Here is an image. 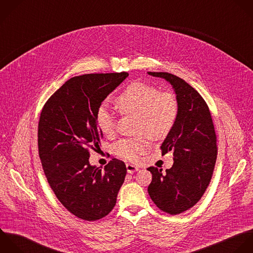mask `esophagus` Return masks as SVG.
<instances>
[{"mask_svg":"<svg viewBox=\"0 0 253 253\" xmlns=\"http://www.w3.org/2000/svg\"><path fill=\"white\" fill-rule=\"evenodd\" d=\"M126 169H127V171L129 173H133V172L139 170V168L134 166V165H132V164H126Z\"/></svg>","mask_w":253,"mask_h":253,"instance_id":"1","label":"esophagus"}]
</instances>
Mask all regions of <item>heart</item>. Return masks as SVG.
<instances>
[{
    "label": "heart",
    "mask_w": 253,
    "mask_h": 253,
    "mask_svg": "<svg viewBox=\"0 0 253 253\" xmlns=\"http://www.w3.org/2000/svg\"><path fill=\"white\" fill-rule=\"evenodd\" d=\"M115 104L121 113H137V129L144 132L135 137L123 138L113 146L114 154L128 161H137L150 150V134L155 139L166 138L173 129L179 112L178 100L172 92L160 91L157 86L142 82L128 84L116 96ZM95 122L104 135L115 133L116 117L105 105L96 109Z\"/></svg>",
    "instance_id": "obj_1"
}]
</instances>
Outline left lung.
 Wrapping results in <instances>:
<instances>
[{
  "label": "left lung",
  "mask_w": 253,
  "mask_h": 253,
  "mask_svg": "<svg viewBox=\"0 0 253 253\" xmlns=\"http://www.w3.org/2000/svg\"><path fill=\"white\" fill-rule=\"evenodd\" d=\"M149 75L167 80L179 104L176 123L161 146L162 154L173 151L174 163L162 172L155 167L148 192L159 209L177 215L192 208L203 196L213 176L217 160V136L206 101L184 80L164 72Z\"/></svg>",
  "instance_id": "left-lung-1"
}]
</instances>
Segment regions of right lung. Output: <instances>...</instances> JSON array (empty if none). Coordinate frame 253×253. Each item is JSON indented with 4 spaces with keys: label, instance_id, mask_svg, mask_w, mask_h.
Wrapping results in <instances>:
<instances>
[{
    "label": "right lung",
    "instance_id": "add662e5",
    "mask_svg": "<svg viewBox=\"0 0 253 253\" xmlns=\"http://www.w3.org/2000/svg\"><path fill=\"white\" fill-rule=\"evenodd\" d=\"M126 72L71 78L44 104L38 123V153L47 181L61 204L84 221L108 215L116 204L126 166L112 159L102 170L89 165V149L103 135L95 112L127 77Z\"/></svg>",
    "mask_w": 253,
    "mask_h": 253
}]
</instances>
